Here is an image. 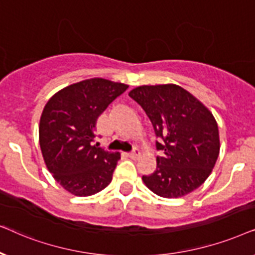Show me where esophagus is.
I'll list each match as a JSON object with an SVG mask.
<instances>
[{"instance_id": "esophagus-1", "label": "esophagus", "mask_w": 255, "mask_h": 255, "mask_svg": "<svg viewBox=\"0 0 255 255\" xmlns=\"http://www.w3.org/2000/svg\"><path fill=\"white\" fill-rule=\"evenodd\" d=\"M127 156H128V157H129V158H137L138 156H140V151H138V150H134V151H131V152H128Z\"/></svg>"}]
</instances>
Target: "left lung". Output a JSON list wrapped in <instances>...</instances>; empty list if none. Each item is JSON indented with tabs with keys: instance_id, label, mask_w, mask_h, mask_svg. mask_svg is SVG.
<instances>
[{
	"instance_id": "left-lung-1",
	"label": "left lung",
	"mask_w": 255,
	"mask_h": 255,
	"mask_svg": "<svg viewBox=\"0 0 255 255\" xmlns=\"http://www.w3.org/2000/svg\"><path fill=\"white\" fill-rule=\"evenodd\" d=\"M129 97L150 119L157 150L152 174L142 176L145 186L157 196L178 198L199 188L219 155L218 125L209 108L175 84L142 85Z\"/></svg>"
}]
</instances>
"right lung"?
<instances>
[{
	"instance_id": "obj_1",
	"label": "right lung",
	"mask_w": 255,
	"mask_h": 255,
	"mask_svg": "<svg viewBox=\"0 0 255 255\" xmlns=\"http://www.w3.org/2000/svg\"><path fill=\"white\" fill-rule=\"evenodd\" d=\"M128 85L92 78L54 93L40 115L39 145L47 170L66 191L87 197L104 190L120 152L92 145L99 115Z\"/></svg>"
}]
</instances>
